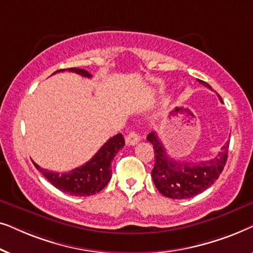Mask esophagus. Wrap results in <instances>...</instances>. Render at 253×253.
Returning <instances> with one entry per match:
<instances>
[{"label": "esophagus", "mask_w": 253, "mask_h": 253, "mask_svg": "<svg viewBox=\"0 0 253 253\" xmlns=\"http://www.w3.org/2000/svg\"><path fill=\"white\" fill-rule=\"evenodd\" d=\"M139 139L140 138L136 132H130L126 137V145H131V146H133V145H136L138 141H139Z\"/></svg>", "instance_id": "1"}]
</instances>
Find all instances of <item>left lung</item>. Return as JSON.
<instances>
[{
    "instance_id": "8db88e82",
    "label": "left lung",
    "mask_w": 253,
    "mask_h": 253,
    "mask_svg": "<svg viewBox=\"0 0 253 253\" xmlns=\"http://www.w3.org/2000/svg\"><path fill=\"white\" fill-rule=\"evenodd\" d=\"M199 82L212 89L207 83ZM219 99L221 100L220 96ZM147 140L154 148L155 162L152 178L159 192L169 198L188 199L205 191L219 178L226 166L229 141L223 145L221 152L212 160L181 162L169 158L157 132L148 133Z\"/></svg>"
}]
</instances>
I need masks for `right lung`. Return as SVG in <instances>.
<instances>
[{"mask_svg": "<svg viewBox=\"0 0 253 253\" xmlns=\"http://www.w3.org/2000/svg\"><path fill=\"white\" fill-rule=\"evenodd\" d=\"M64 70L65 69H61V70L55 71L54 74ZM67 70L81 75L83 77H92V75L84 69L69 68ZM124 144L126 143H124L122 133H117L116 136L109 138L107 143L102 145L91 160L68 172L48 170V169L41 168L36 162H33V165L60 191L68 193L70 196H92L101 191L108 184L109 179L112 177L110 164L117 152L123 148Z\"/></svg>", "mask_w": 253, "mask_h": 253, "instance_id": "1", "label": "right lung"}]
</instances>
